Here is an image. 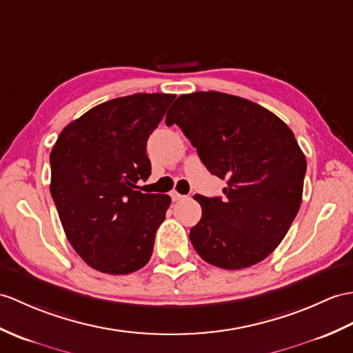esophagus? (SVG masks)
I'll list each match as a JSON object with an SVG mask.
<instances>
[{"label": "esophagus", "mask_w": 353, "mask_h": 353, "mask_svg": "<svg viewBox=\"0 0 353 353\" xmlns=\"http://www.w3.org/2000/svg\"><path fill=\"white\" fill-rule=\"evenodd\" d=\"M170 195H171V200H173V201H179V200H183V199H185V195L179 194V192H176V191H173Z\"/></svg>", "instance_id": "obj_1"}]
</instances>
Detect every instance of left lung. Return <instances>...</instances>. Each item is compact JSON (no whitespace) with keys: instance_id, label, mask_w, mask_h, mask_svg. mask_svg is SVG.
I'll return each instance as SVG.
<instances>
[{"instance_id":"left-lung-1","label":"left lung","mask_w":353,"mask_h":353,"mask_svg":"<svg viewBox=\"0 0 353 353\" xmlns=\"http://www.w3.org/2000/svg\"><path fill=\"white\" fill-rule=\"evenodd\" d=\"M165 123L182 129L212 174L227 180L224 196L194 199L203 215L190 239L199 256L223 269L265 260L296 216L307 171L290 128L274 112L219 92L182 94Z\"/></svg>"}]
</instances>
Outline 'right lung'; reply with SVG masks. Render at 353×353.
Returning <instances> with one entry per match:
<instances>
[{
	"label": "right lung",
	"instance_id": "1",
	"mask_svg": "<svg viewBox=\"0 0 353 353\" xmlns=\"http://www.w3.org/2000/svg\"><path fill=\"white\" fill-rule=\"evenodd\" d=\"M174 94L137 93L94 106L52 147V200L65 237L88 266L125 275L150 260L171 199L143 194L152 173L145 147Z\"/></svg>",
	"mask_w": 353,
	"mask_h": 353
}]
</instances>
